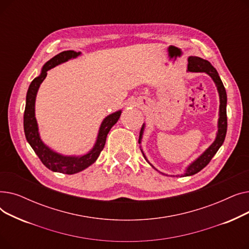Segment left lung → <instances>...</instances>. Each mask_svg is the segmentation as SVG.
<instances>
[{
  "instance_id": "8db88e82",
  "label": "left lung",
  "mask_w": 249,
  "mask_h": 249,
  "mask_svg": "<svg viewBox=\"0 0 249 249\" xmlns=\"http://www.w3.org/2000/svg\"><path fill=\"white\" fill-rule=\"evenodd\" d=\"M188 72H205L207 73L209 76L212 78V81L214 82L216 88H217V91L219 95V118H218V122H217V132H216V137L214 139V141L212 142V144L209 146L205 151H203L202 154H200L197 159L194 160L190 164H188V166H186V168L184 169V173L181 175H178V176H168L165 174H162L161 172H160L158 168H155L150 161L147 160L146 155L143 151V149L141 148L140 145V150L144 156L145 160L147 161V163H149V165L152 166V168H154L155 171H158L159 173H160L163 176L166 177H190L193 175H196L197 173H199L200 171L210 162V160L213 159V156L216 154V152L218 151V149L223 144V142L225 140V136H226V132H227V114H226V106H227V95H226V90L225 88L223 86V83H222L221 78L217 72V71L215 70V68L213 65L209 62L206 59H203L201 57L198 56H189L188 57ZM145 123H143L141 131H140V135H139V144H141L142 139H143V134H144V130H145Z\"/></svg>"
}]
</instances>
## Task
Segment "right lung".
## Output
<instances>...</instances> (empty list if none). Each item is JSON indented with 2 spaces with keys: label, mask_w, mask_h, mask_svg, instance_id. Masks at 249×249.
Segmentation results:
<instances>
[{
  "label": "right lung",
  "mask_w": 249,
  "mask_h": 249,
  "mask_svg": "<svg viewBox=\"0 0 249 249\" xmlns=\"http://www.w3.org/2000/svg\"><path fill=\"white\" fill-rule=\"evenodd\" d=\"M81 55L82 52L67 50L60 52V53H58L54 57L49 59L47 62L44 63L40 74L36 76L31 82L27 90V95H26V106L24 112V132L26 139H27L30 146L35 151L38 158L40 159L42 163L48 169L52 172L61 173L65 175L77 174L96 162L101 151L105 146V143H106L109 131L118 122V120H119L122 113V110H118L104 118V120L99 127V131L93 147L84 154L65 155L59 153L49 147L41 139L38 123L35 117V102L38 89L40 88L42 82L45 80L47 71L49 70Z\"/></svg>",
  "instance_id": "1"
}]
</instances>
